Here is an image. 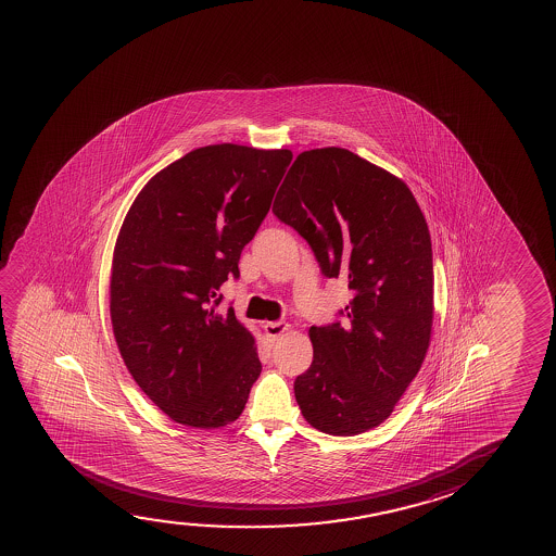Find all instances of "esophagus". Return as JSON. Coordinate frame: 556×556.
<instances>
[{
    "instance_id": "esophagus-1",
    "label": "esophagus",
    "mask_w": 556,
    "mask_h": 556,
    "mask_svg": "<svg viewBox=\"0 0 556 556\" xmlns=\"http://www.w3.org/2000/svg\"><path fill=\"white\" fill-rule=\"evenodd\" d=\"M264 328H266V332L269 338H279V336L285 334V332L289 330L290 325L281 323V320H274V323H266Z\"/></svg>"
}]
</instances>
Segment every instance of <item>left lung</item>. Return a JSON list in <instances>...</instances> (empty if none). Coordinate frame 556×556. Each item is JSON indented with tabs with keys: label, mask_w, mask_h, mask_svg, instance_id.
<instances>
[{
	"label": "left lung",
	"mask_w": 556,
	"mask_h": 556,
	"mask_svg": "<svg viewBox=\"0 0 556 556\" xmlns=\"http://www.w3.org/2000/svg\"><path fill=\"white\" fill-rule=\"evenodd\" d=\"M274 214L309 243L325 277H345L353 290L342 320L309 328L298 406L323 433H365L391 416L431 340L426 216L401 178L334 146L298 155Z\"/></svg>",
	"instance_id": "1"
}]
</instances>
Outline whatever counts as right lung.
<instances>
[{"label": "right lung", "instance_id": "right-lung-1", "mask_svg": "<svg viewBox=\"0 0 556 556\" xmlns=\"http://www.w3.org/2000/svg\"><path fill=\"white\" fill-rule=\"evenodd\" d=\"M290 150L198 148L138 193L115 241L110 317L138 388L176 424L236 421L262 372L254 336L218 294L239 277Z\"/></svg>", "mask_w": 556, "mask_h": 556}]
</instances>
